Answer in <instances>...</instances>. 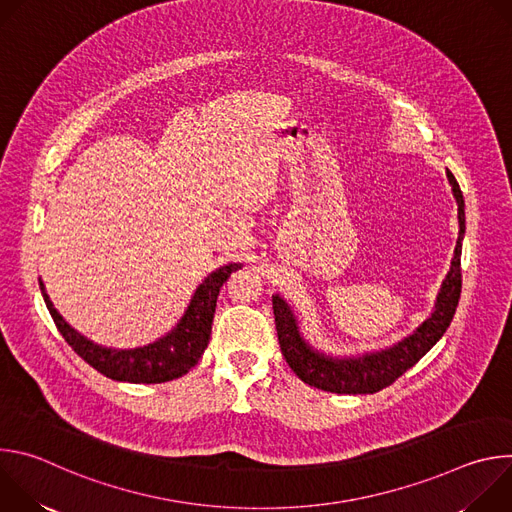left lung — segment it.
Returning a JSON list of instances; mask_svg holds the SVG:
<instances>
[{
    "instance_id": "left-lung-1",
    "label": "left lung",
    "mask_w": 512,
    "mask_h": 512,
    "mask_svg": "<svg viewBox=\"0 0 512 512\" xmlns=\"http://www.w3.org/2000/svg\"><path fill=\"white\" fill-rule=\"evenodd\" d=\"M454 198L458 202V223L460 237L456 241L452 267L437 296L433 314L405 340L393 348L381 350L377 354H364L358 358H332L316 352L300 334L294 312L279 298L273 296V316L281 354L289 369L294 371L310 387L340 393V395H367L377 393L393 385L403 373H407L419 358L429 352V348L444 336L448 330L462 291V237H464V196L454 174L446 172Z\"/></svg>"
}]
</instances>
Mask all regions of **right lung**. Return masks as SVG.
Returning <instances> with one entry per match:
<instances>
[{"label":"right lung","mask_w":512,"mask_h":512,"mask_svg":"<svg viewBox=\"0 0 512 512\" xmlns=\"http://www.w3.org/2000/svg\"><path fill=\"white\" fill-rule=\"evenodd\" d=\"M237 269H241V265L231 263L210 273L204 279V283L196 289V294L180 324L158 342L133 350H111L93 344L62 320V316L54 310L42 281L40 289L58 332L72 346V350H75L85 362H89L93 369H97L101 375L113 381L154 385L186 375L202 358V352L210 340L218 291H221L223 283Z\"/></svg>","instance_id":"right-lung-1"}]
</instances>
